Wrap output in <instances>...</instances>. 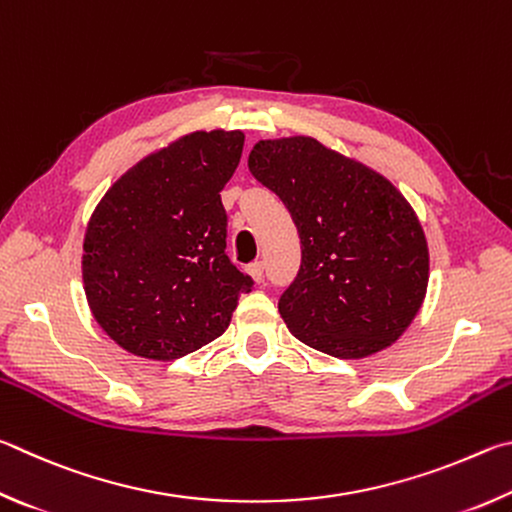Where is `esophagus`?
<instances>
[{"instance_id":"34e87169","label":"esophagus","mask_w":512,"mask_h":512,"mask_svg":"<svg viewBox=\"0 0 512 512\" xmlns=\"http://www.w3.org/2000/svg\"><path fill=\"white\" fill-rule=\"evenodd\" d=\"M247 272L251 274V279H254L256 283H261V281H263V272H265V265H263V261H254V263H249Z\"/></svg>"}]
</instances>
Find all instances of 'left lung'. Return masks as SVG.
Returning a JSON list of instances; mask_svg holds the SVG:
<instances>
[{"instance_id":"left-lung-1","label":"left lung","mask_w":512,"mask_h":512,"mask_svg":"<svg viewBox=\"0 0 512 512\" xmlns=\"http://www.w3.org/2000/svg\"><path fill=\"white\" fill-rule=\"evenodd\" d=\"M249 170L281 197L301 265L279 312L303 344L342 360L396 342L425 299V233L382 175L310 137L258 141Z\"/></svg>"}]
</instances>
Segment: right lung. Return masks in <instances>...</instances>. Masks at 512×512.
I'll return each instance as SVG.
<instances>
[{
    "label": "right lung",
    "instance_id": "right-lung-1",
    "mask_svg": "<svg viewBox=\"0 0 512 512\" xmlns=\"http://www.w3.org/2000/svg\"><path fill=\"white\" fill-rule=\"evenodd\" d=\"M245 134L193 132L139 161L110 191L85 233L83 281L94 319L148 360H179L227 330L254 279L227 256L220 191Z\"/></svg>",
    "mask_w": 512,
    "mask_h": 512
}]
</instances>
